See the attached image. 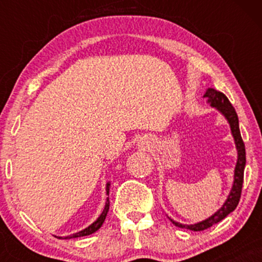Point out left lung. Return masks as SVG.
<instances>
[{"label": "left lung", "mask_w": 262, "mask_h": 262, "mask_svg": "<svg viewBox=\"0 0 262 262\" xmlns=\"http://www.w3.org/2000/svg\"><path fill=\"white\" fill-rule=\"evenodd\" d=\"M203 97L208 98L210 106L218 108V110L224 114V117L228 119V122H229L231 133H233L234 140H235V144H236L237 162L235 166V173H234L233 188H231L228 200L225 201L223 207H222L218 212H215L212 217L206 219V221L193 225H182V224L176 223V222H173L172 219H171V222H172L175 225H177V227L188 228L189 230H193V231H201V230L208 229V228L212 227V225L217 224L218 222H221L222 219H224L230 212H233V210L236 208L237 203H239L240 201V196H242L243 181H244V169H245V162H246L245 145H244V141L242 139V134H240L237 114L235 112V110H234V107L231 106L229 100H228V97L224 95V93L219 92L214 89L207 90V92L204 93Z\"/></svg>", "instance_id": "obj_1"}]
</instances>
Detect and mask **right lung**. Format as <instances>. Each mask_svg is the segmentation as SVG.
<instances>
[{
    "label": "right lung",
    "instance_id": "add662e5",
    "mask_svg": "<svg viewBox=\"0 0 262 262\" xmlns=\"http://www.w3.org/2000/svg\"><path fill=\"white\" fill-rule=\"evenodd\" d=\"M110 186H111V183L108 182V183H107V188H106V189H107V194L110 193ZM108 209H110V198L107 197V201H106V206H104V209H103V212L101 213V215H100V217H98V219H97V221L95 222V223H92L91 225H90L89 228H86V229H83V230L79 231V233H76V234H73V235H70V236H65L64 239H71V237L86 236V235H90V234L95 233V231H97V230L100 229V228L102 227V224H103L104 219H106V217H107ZM59 239H61V237H59Z\"/></svg>",
    "mask_w": 262,
    "mask_h": 262
}]
</instances>
